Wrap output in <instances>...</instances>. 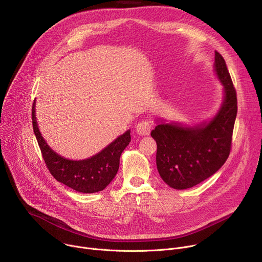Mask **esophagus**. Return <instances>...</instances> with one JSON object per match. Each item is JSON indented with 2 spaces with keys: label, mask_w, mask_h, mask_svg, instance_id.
Here are the masks:
<instances>
[{
  "label": "esophagus",
  "mask_w": 262,
  "mask_h": 262,
  "mask_svg": "<svg viewBox=\"0 0 262 262\" xmlns=\"http://www.w3.org/2000/svg\"><path fill=\"white\" fill-rule=\"evenodd\" d=\"M152 127V124L150 123L149 121H141L139 122V123L137 124L136 126V130H137V134L140 135V136H147L149 135L150 133V129Z\"/></svg>",
  "instance_id": "1"
}]
</instances>
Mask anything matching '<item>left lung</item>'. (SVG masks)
<instances>
[{
	"mask_svg": "<svg viewBox=\"0 0 262 262\" xmlns=\"http://www.w3.org/2000/svg\"><path fill=\"white\" fill-rule=\"evenodd\" d=\"M214 68L224 87L217 115L207 123L184 127L160 123L150 136L157 143L156 162L162 180L175 189L193 187L211 177L229 158L237 116V95L223 57L215 51Z\"/></svg>",
	"mask_w": 262,
	"mask_h": 262,
	"instance_id": "obj_1",
	"label": "left lung"
}]
</instances>
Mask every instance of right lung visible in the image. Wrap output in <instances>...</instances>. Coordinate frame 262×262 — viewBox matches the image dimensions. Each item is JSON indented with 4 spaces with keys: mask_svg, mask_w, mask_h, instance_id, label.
I'll list each match as a JSON object with an SVG mask.
<instances>
[{
    "mask_svg": "<svg viewBox=\"0 0 262 262\" xmlns=\"http://www.w3.org/2000/svg\"><path fill=\"white\" fill-rule=\"evenodd\" d=\"M36 100L32 104V126L43 159L54 178L80 193L92 194L103 190L115 178L119 169L120 156L130 142V130L97 155L85 160H68L52 150L43 139L36 120Z\"/></svg>",
    "mask_w": 262,
    "mask_h": 262,
    "instance_id": "obj_1",
    "label": "right lung"
}]
</instances>
